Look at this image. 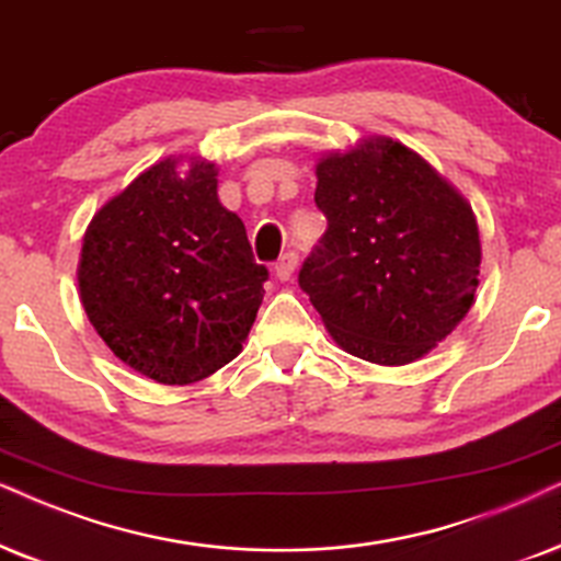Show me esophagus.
Segmentation results:
<instances>
[{
    "instance_id": "34e87169",
    "label": "esophagus",
    "mask_w": 561,
    "mask_h": 561,
    "mask_svg": "<svg viewBox=\"0 0 561 561\" xmlns=\"http://www.w3.org/2000/svg\"><path fill=\"white\" fill-rule=\"evenodd\" d=\"M295 268H297V253H285V256H282V259L274 264L276 279H282V282L293 279Z\"/></svg>"
}]
</instances>
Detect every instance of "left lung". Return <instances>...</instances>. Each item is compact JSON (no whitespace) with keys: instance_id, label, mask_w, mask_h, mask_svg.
<instances>
[{"instance_id":"obj_1","label":"left lung","mask_w":561,"mask_h":561,"mask_svg":"<svg viewBox=\"0 0 561 561\" xmlns=\"http://www.w3.org/2000/svg\"><path fill=\"white\" fill-rule=\"evenodd\" d=\"M316 179L329 228L300 287L344 352L386 367L416 363L477 300L481 240L471 204L391 137L323 152Z\"/></svg>"}]
</instances>
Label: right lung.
Here are the masks:
<instances>
[{"instance_id":"obj_1","label":"right lung","mask_w":561,"mask_h":561,"mask_svg":"<svg viewBox=\"0 0 561 561\" xmlns=\"http://www.w3.org/2000/svg\"><path fill=\"white\" fill-rule=\"evenodd\" d=\"M217 162L170 154L113 194L82 238L77 285L105 346L154 382L188 386L243 352L266 266L217 198Z\"/></svg>"}]
</instances>
